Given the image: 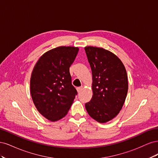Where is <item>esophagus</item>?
<instances>
[{"mask_svg":"<svg viewBox=\"0 0 158 158\" xmlns=\"http://www.w3.org/2000/svg\"><path fill=\"white\" fill-rule=\"evenodd\" d=\"M83 89V87L82 86H81V87H77L76 88V89H77V92L79 93V92H80L81 91H82V89Z\"/></svg>","mask_w":158,"mask_h":158,"instance_id":"1","label":"esophagus"}]
</instances>
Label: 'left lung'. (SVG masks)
Segmentation results:
<instances>
[{"mask_svg": "<svg viewBox=\"0 0 158 158\" xmlns=\"http://www.w3.org/2000/svg\"><path fill=\"white\" fill-rule=\"evenodd\" d=\"M84 49L93 78V96L85 107L91 117L106 123L117 115L125 103L128 92L127 71L111 52L95 47Z\"/></svg>", "mask_w": 158, "mask_h": 158, "instance_id": "left-lung-1", "label": "left lung"}]
</instances>
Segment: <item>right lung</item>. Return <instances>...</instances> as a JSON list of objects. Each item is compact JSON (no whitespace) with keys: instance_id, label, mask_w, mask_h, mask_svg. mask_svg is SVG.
<instances>
[{"instance_id":"right-lung-1","label":"right lung","mask_w":158,"mask_h":158,"mask_svg":"<svg viewBox=\"0 0 158 158\" xmlns=\"http://www.w3.org/2000/svg\"><path fill=\"white\" fill-rule=\"evenodd\" d=\"M74 47H59L37 61L30 80V91L37 111L51 121L67 114L78 92L72 84L69 68L78 54Z\"/></svg>"}]
</instances>
